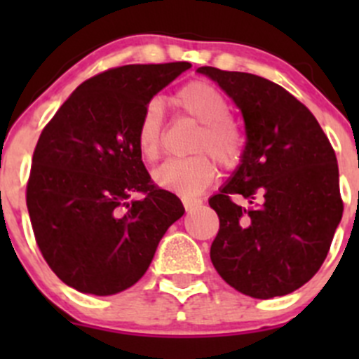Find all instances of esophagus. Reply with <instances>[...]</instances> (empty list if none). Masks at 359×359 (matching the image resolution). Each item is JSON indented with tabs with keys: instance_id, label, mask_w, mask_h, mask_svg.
Returning a JSON list of instances; mask_svg holds the SVG:
<instances>
[{
	"instance_id": "esophagus-1",
	"label": "esophagus",
	"mask_w": 359,
	"mask_h": 359,
	"mask_svg": "<svg viewBox=\"0 0 359 359\" xmlns=\"http://www.w3.org/2000/svg\"><path fill=\"white\" fill-rule=\"evenodd\" d=\"M182 205H184V208H186V212H193V210H196L198 206L201 205V201H198V200H187V198H184Z\"/></svg>"
}]
</instances>
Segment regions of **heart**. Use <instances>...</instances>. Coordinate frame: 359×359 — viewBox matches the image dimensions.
Returning <instances> with one entry per match:
<instances>
[{"label":"heart","instance_id":"1","mask_svg":"<svg viewBox=\"0 0 359 359\" xmlns=\"http://www.w3.org/2000/svg\"><path fill=\"white\" fill-rule=\"evenodd\" d=\"M173 102L189 118L201 123L193 149L198 154L189 158H172L159 165L153 173L161 189L184 198L201 194L215 177V163L233 166L241 156L243 137L236 123L229 118V102L219 88L208 81H191L179 90ZM165 133V112L159 100H151L144 107L137 125V147L144 158L153 161L159 156ZM205 150V154H200Z\"/></svg>","mask_w":359,"mask_h":359}]
</instances>
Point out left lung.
<instances>
[{
  "mask_svg": "<svg viewBox=\"0 0 359 359\" xmlns=\"http://www.w3.org/2000/svg\"><path fill=\"white\" fill-rule=\"evenodd\" d=\"M240 107L241 165L208 200L220 220L210 259L222 280L253 299L287 295L327 259L344 203L330 140L300 100L248 72L203 66ZM240 194L250 207L230 200Z\"/></svg>",
  "mask_w": 359,
  "mask_h": 359,
  "instance_id": "obj_1",
  "label": "left lung"
}]
</instances>
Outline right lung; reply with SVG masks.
Here are the masks:
<instances>
[{
  "instance_id": "add662e5",
  "label": "right lung",
  "mask_w": 359,
  "mask_h": 359,
  "mask_svg": "<svg viewBox=\"0 0 359 359\" xmlns=\"http://www.w3.org/2000/svg\"><path fill=\"white\" fill-rule=\"evenodd\" d=\"M189 62L112 67L78 86L43 128L27 201L50 269L83 293L135 285L184 206L151 180L135 133L146 104ZM143 194L132 201L133 194Z\"/></svg>"
}]
</instances>
